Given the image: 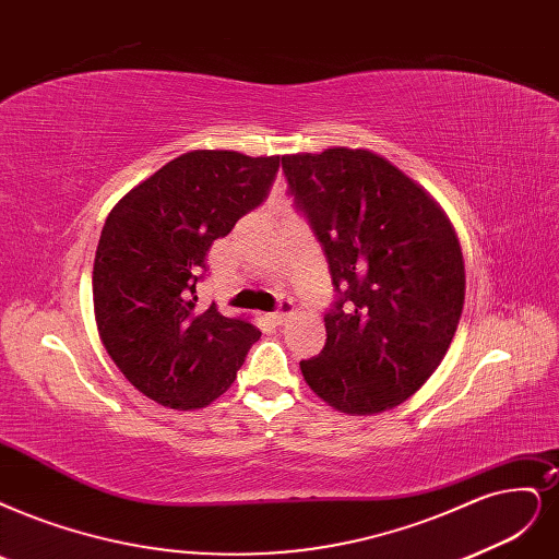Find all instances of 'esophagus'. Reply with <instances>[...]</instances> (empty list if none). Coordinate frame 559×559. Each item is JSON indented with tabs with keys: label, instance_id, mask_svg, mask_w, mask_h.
Returning a JSON list of instances; mask_svg holds the SVG:
<instances>
[{
	"label": "esophagus",
	"instance_id": "esophagus-1",
	"mask_svg": "<svg viewBox=\"0 0 559 559\" xmlns=\"http://www.w3.org/2000/svg\"><path fill=\"white\" fill-rule=\"evenodd\" d=\"M290 313H293V301H281L276 311L269 313L266 318H269V322H272V324H283L285 318L290 316Z\"/></svg>",
	"mask_w": 559,
	"mask_h": 559
}]
</instances>
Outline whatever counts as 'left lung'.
Masks as SVG:
<instances>
[{
	"label": "left lung",
	"instance_id": "left-lung-1",
	"mask_svg": "<svg viewBox=\"0 0 559 559\" xmlns=\"http://www.w3.org/2000/svg\"><path fill=\"white\" fill-rule=\"evenodd\" d=\"M287 193L329 262L336 301L304 380L347 415L401 405L436 373L463 313L456 233L419 183L366 150L283 156Z\"/></svg>",
	"mask_w": 559,
	"mask_h": 559
}]
</instances>
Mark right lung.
<instances>
[{
  "label": "right lung",
  "instance_id": "obj_1",
  "mask_svg": "<svg viewBox=\"0 0 559 559\" xmlns=\"http://www.w3.org/2000/svg\"><path fill=\"white\" fill-rule=\"evenodd\" d=\"M281 156L200 150L165 163L123 195L94 260V313L108 355L138 391L173 409L225 394L260 329L202 308L214 239L260 206Z\"/></svg>",
  "mask_w": 559,
  "mask_h": 559
}]
</instances>
